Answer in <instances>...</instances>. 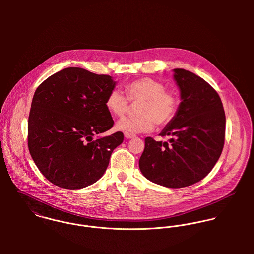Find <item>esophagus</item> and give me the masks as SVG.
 <instances>
[{
    "label": "esophagus",
    "mask_w": 254,
    "mask_h": 254,
    "mask_svg": "<svg viewBox=\"0 0 254 254\" xmlns=\"http://www.w3.org/2000/svg\"><path fill=\"white\" fill-rule=\"evenodd\" d=\"M124 136L126 139H133L136 137V135H133V134H124Z\"/></svg>",
    "instance_id": "esophagus-1"
}]
</instances>
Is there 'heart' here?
<instances>
[{
  "mask_svg": "<svg viewBox=\"0 0 254 254\" xmlns=\"http://www.w3.org/2000/svg\"><path fill=\"white\" fill-rule=\"evenodd\" d=\"M126 97L118 90H112L107 99L106 107L109 112L122 117L129 109V102L136 106V117L119 120L115 128L124 134L150 132L155 124L163 126L169 123L178 109V97L165 91L164 85L152 78L143 77L128 83L125 88Z\"/></svg>",
  "mask_w": 254,
  "mask_h": 254,
  "instance_id": "1",
  "label": "heart"
}]
</instances>
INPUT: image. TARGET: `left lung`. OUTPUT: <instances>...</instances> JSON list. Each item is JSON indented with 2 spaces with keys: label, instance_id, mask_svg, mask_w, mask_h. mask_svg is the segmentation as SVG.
Masks as SVG:
<instances>
[{
  "label": "left lung",
  "instance_id": "obj_1",
  "mask_svg": "<svg viewBox=\"0 0 254 254\" xmlns=\"http://www.w3.org/2000/svg\"><path fill=\"white\" fill-rule=\"evenodd\" d=\"M181 103L159 134L169 142L145 139L139 160L149 181L178 189L202 180L216 164L224 146L226 116L217 92L194 73L176 68Z\"/></svg>",
  "mask_w": 254,
  "mask_h": 254
}]
</instances>
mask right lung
<instances>
[{"mask_svg":"<svg viewBox=\"0 0 254 254\" xmlns=\"http://www.w3.org/2000/svg\"><path fill=\"white\" fill-rule=\"evenodd\" d=\"M116 82L80 67H68L47 78L35 91L28 118V148L41 173L69 190L98 181L109 166L123 133L109 130L113 119L106 99Z\"/></svg>","mask_w":254,"mask_h":254,"instance_id":"add662e5","label":"right lung"}]
</instances>
